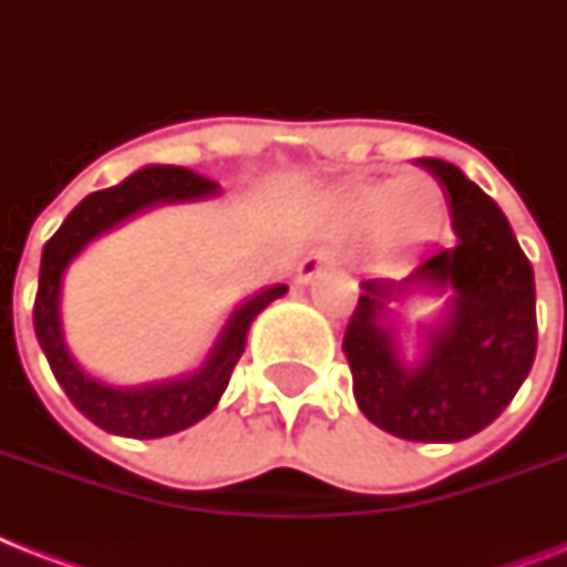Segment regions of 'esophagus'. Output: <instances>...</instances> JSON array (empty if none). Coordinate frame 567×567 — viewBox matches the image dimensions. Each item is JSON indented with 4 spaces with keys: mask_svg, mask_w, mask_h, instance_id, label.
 I'll return each mask as SVG.
<instances>
[{
    "mask_svg": "<svg viewBox=\"0 0 567 567\" xmlns=\"http://www.w3.org/2000/svg\"><path fill=\"white\" fill-rule=\"evenodd\" d=\"M332 265V258L327 252H311L309 258H302V265L297 267V282H311L320 270H327Z\"/></svg>",
    "mask_w": 567,
    "mask_h": 567,
    "instance_id": "34e87169",
    "label": "esophagus"
}]
</instances>
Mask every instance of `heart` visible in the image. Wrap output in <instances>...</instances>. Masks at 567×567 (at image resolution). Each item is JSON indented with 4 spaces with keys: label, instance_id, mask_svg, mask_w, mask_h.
Masks as SVG:
<instances>
[{
    "label": "heart",
    "instance_id": "heart-1",
    "mask_svg": "<svg viewBox=\"0 0 567 567\" xmlns=\"http://www.w3.org/2000/svg\"><path fill=\"white\" fill-rule=\"evenodd\" d=\"M414 190H423L417 185H403V188H394V185H379V188H364L359 194L350 196V214L362 217V220H379L385 217L388 212L403 214V208L409 205L412 212H423L430 199L426 194H414Z\"/></svg>",
    "mask_w": 567,
    "mask_h": 567
}]
</instances>
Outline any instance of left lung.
I'll return each instance as SVG.
<instances>
[{"label":"left lung","instance_id":"obj_1","mask_svg":"<svg viewBox=\"0 0 567 567\" xmlns=\"http://www.w3.org/2000/svg\"><path fill=\"white\" fill-rule=\"evenodd\" d=\"M447 190L453 247L426 252L405 279H364L344 332L359 409L405 441L447 444L497 421L536 359V279L501 205L441 158H417ZM447 292L424 353L405 363L390 302Z\"/></svg>","mask_w":567,"mask_h":567}]
</instances>
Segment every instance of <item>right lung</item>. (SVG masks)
Masks as SVG:
<instances>
[{
    "label": "right lung",
    "mask_w": 567,
    "mask_h": 567,
    "mask_svg": "<svg viewBox=\"0 0 567 567\" xmlns=\"http://www.w3.org/2000/svg\"><path fill=\"white\" fill-rule=\"evenodd\" d=\"M217 194H220L217 182L205 179L188 167L153 164L132 173L114 188L84 196L43 247L38 297H34V332L58 385L64 388L70 403L100 430L123 439H164L203 421L229 385L231 371L247 347L249 323L288 291V285H274L238 302V309L229 315L205 362L194 373L117 388L93 379L75 364L61 329V282L70 261L93 238H100L102 231H111L146 208L164 203H190Z\"/></svg>",
    "instance_id": "right-lung-1"
}]
</instances>
